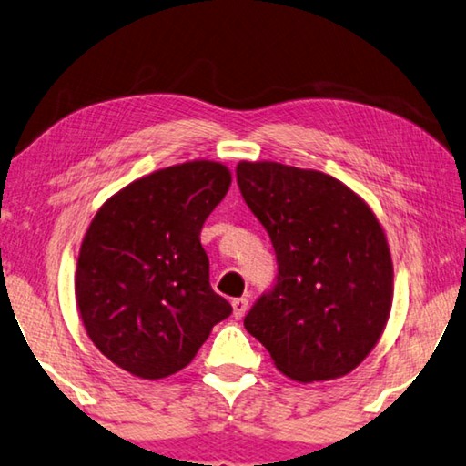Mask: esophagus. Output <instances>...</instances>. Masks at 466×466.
I'll list each match as a JSON object with an SVG mask.
<instances>
[{
    "mask_svg": "<svg viewBox=\"0 0 466 466\" xmlns=\"http://www.w3.org/2000/svg\"><path fill=\"white\" fill-rule=\"evenodd\" d=\"M233 316L238 318V319H241L243 316H246V311H248V305H249V301L246 299V297H238V299H233Z\"/></svg>",
    "mask_w": 466,
    "mask_h": 466,
    "instance_id": "34e87169",
    "label": "esophagus"
}]
</instances>
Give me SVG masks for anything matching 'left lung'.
I'll return each mask as SVG.
<instances>
[{
	"label": "left lung",
	"mask_w": 466,
	"mask_h": 466,
	"mask_svg": "<svg viewBox=\"0 0 466 466\" xmlns=\"http://www.w3.org/2000/svg\"><path fill=\"white\" fill-rule=\"evenodd\" d=\"M235 173L279 264L243 326L287 378L308 384L347 376L390 316L394 272L376 215L326 173L270 161H241Z\"/></svg>",
	"instance_id": "left-lung-1"
}]
</instances>
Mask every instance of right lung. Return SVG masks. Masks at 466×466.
I'll return each instance as SVG.
<instances>
[{"mask_svg": "<svg viewBox=\"0 0 466 466\" xmlns=\"http://www.w3.org/2000/svg\"><path fill=\"white\" fill-rule=\"evenodd\" d=\"M231 186L225 165L192 161L136 179L84 235L76 303L96 349L144 380L194 360L231 303L210 287L204 220Z\"/></svg>", "mask_w": 466, "mask_h": 466, "instance_id": "1", "label": "right lung"}]
</instances>
